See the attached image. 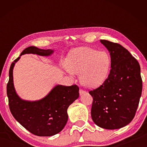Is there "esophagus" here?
I'll return each instance as SVG.
<instances>
[{"label":"esophagus","instance_id":"esophagus-1","mask_svg":"<svg viewBox=\"0 0 147 147\" xmlns=\"http://www.w3.org/2000/svg\"><path fill=\"white\" fill-rule=\"evenodd\" d=\"M79 93H80V95H82L83 94L85 93V91H84L83 89H80Z\"/></svg>","mask_w":147,"mask_h":147}]
</instances>
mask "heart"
<instances>
[{"mask_svg": "<svg viewBox=\"0 0 147 147\" xmlns=\"http://www.w3.org/2000/svg\"><path fill=\"white\" fill-rule=\"evenodd\" d=\"M111 62L110 56L106 51L79 47L68 53L65 67L70 73L79 74L84 86L93 88L101 86L108 78Z\"/></svg>", "mask_w": 147, "mask_h": 147, "instance_id": "b5f03b06", "label": "heart"}]
</instances>
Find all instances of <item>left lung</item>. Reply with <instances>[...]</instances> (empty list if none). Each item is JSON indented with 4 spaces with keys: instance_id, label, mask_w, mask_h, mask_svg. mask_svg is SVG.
I'll return each mask as SVG.
<instances>
[{
    "instance_id": "left-lung-1",
    "label": "left lung",
    "mask_w": 147,
    "mask_h": 147,
    "mask_svg": "<svg viewBox=\"0 0 147 147\" xmlns=\"http://www.w3.org/2000/svg\"><path fill=\"white\" fill-rule=\"evenodd\" d=\"M111 56L108 78L98 88L89 92L93 96L91 117L99 127L114 130L132 121L142 93L140 65L120 44L100 40Z\"/></svg>"
}]
</instances>
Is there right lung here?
<instances>
[{
  "label": "right lung",
  "mask_w": 147,
  "mask_h": 147,
  "mask_svg": "<svg viewBox=\"0 0 147 147\" xmlns=\"http://www.w3.org/2000/svg\"><path fill=\"white\" fill-rule=\"evenodd\" d=\"M53 53V50L29 47L12 62L9 71L7 95L11 113L24 128L38 136H52L63 130L68 120L67 108L78 98L79 88L76 85H57L41 100H24L19 97L15 89L13 69L23 54H36L49 56Z\"/></svg>",
  "instance_id": "1"
}]
</instances>
